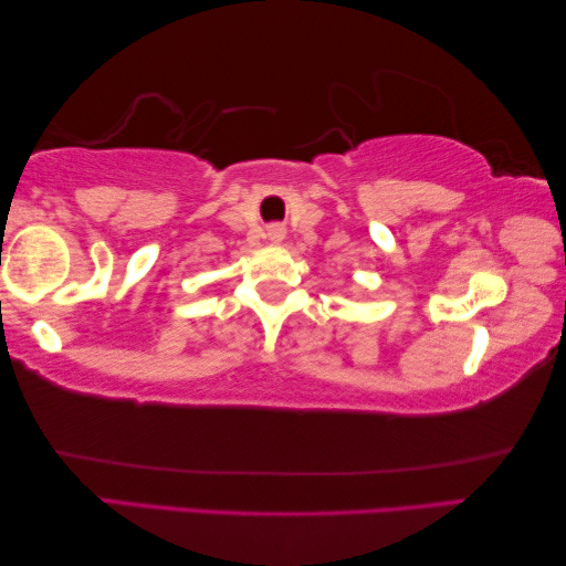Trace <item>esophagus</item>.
<instances>
[{"instance_id":"obj_1","label":"esophagus","mask_w":566,"mask_h":566,"mask_svg":"<svg viewBox=\"0 0 566 566\" xmlns=\"http://www.w3.org/2000/svg\"><path fill=\"white\" fill-rule=\"evenodd\" d=\"M283 238H285V228L283 226H271V228H268V240H271V243H283Z\"/></svg>"}]
</instances>
